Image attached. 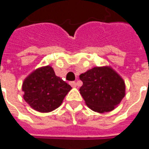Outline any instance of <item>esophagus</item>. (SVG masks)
Masks as SVG:
<instances>
[{
	"mask_svg": "<svg viewBox=\"0 0 149 149\" xmlns=\"http://www.w3.org/2000/svg\"><path fill=\"white\" fill-rule=\"evenodd\" d=\"M70 85H71L72 87H76V86H77V83H76V81H71V82H70Z\"/></svg>",
	"mask_w": 149,
	"mask_h": 149,
	"instance_id": "esophagus-1",
	"label": "esophagus"
}]
</instances>
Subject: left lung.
<instances>
[{"mask_svg":"<svg viewBox=\"0 0 149 149\" xmlns=\"http://www.w3.org/2000/svg\"><path fill=\"white\" fill-rule=\"evenodd\" d=\"M80 88L86 105L95 112L113 110L125 95V84L110 67H95L80 75Z\"/></svg>","mask_w":149,"mask_h":149,"instance_id":"8db88e82","label":"left lung"}]
</instances>
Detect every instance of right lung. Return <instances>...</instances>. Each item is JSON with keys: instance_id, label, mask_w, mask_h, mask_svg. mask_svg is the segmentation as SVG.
<instances>
[{"instance_id": "add662e5", "label": "right lung", "mask_w": 149, "mask_h": 149, "mask_svg": "<svg viewBox=\"0 0 149 149\" xmlns=\"http://www.w3.org/2000/svg\"><path fill=\"white\" fill-rule=\"evenodd\" d=\"M71 89V86L57 77L50 66L33 71L22 85L24 100L33 110L43 113L59 107Z\"/></svg>"}]
</instances>
